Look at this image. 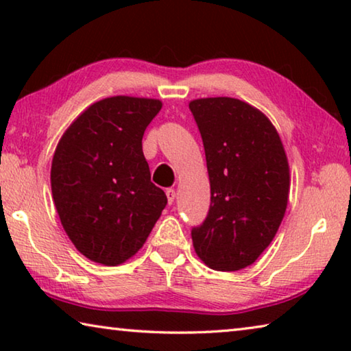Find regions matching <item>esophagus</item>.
I'll return each instance as SVG.
<instances>
[{"label":"esophagus","instance_id":"obj_1","mask_svg":"<svg viewBox=\"0 0 351 351\" xmlns=\"http://www.w3.org/2000/svg\"><path fill=\"white\" fill-rule=\"evenodd\" d=\"M165 195H167L169 204H173V203H175V198H176L175 190H173V189H167V190H165Z\"/></svg>","mask_w":351,"mask_h":351}]
</instances>
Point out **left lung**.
Returning a JSON list of instances; mask_svg holds the SVG:
<instances>
[{
  "mask_svg": "<svg viewBox=\"0 0 351 351\" xmlns=\"http://www.w3.org/2000/svg\"><path fill=\"white\" fill-rule=\"evenodd\" d=\"M203 139L210 207L192 229L193 247L212 269L239 271L269 246L288 204L289 167L263 112L232 97L189 104Z\"/></svg>",
  "mask_w": 351,
  "mask_h": 351,
  "instance_id": "obj_1",
  "label": "left lung"
}]
</instances>
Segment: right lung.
<instances>
[{"mask_svg": "<svg viewBox=\"0 0 351 351\" xmlns=\"http://www.w3.org/2000/svg\"><path fill=\"white\" fill-rule=\"evenodd\" d=\"M161 100L114 96L93 104L56 148L51 187L64 232L77 251L117 266L144 246L167 204L150 181L142 136Z\"/></svg>", "mask_w": 351, "mask_h": 351, "instance_id": "1", "label": "right lung"}]
</instances>
